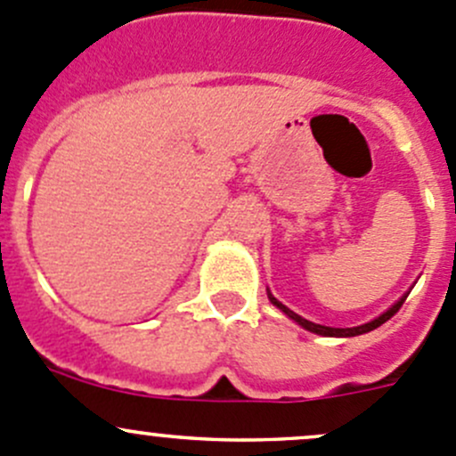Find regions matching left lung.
<instances>
[{"mask_svg":"<svg viewBox=\"0 0 456 456\" xmlns=\"http://www.w3.org/2000/svg\"><path fill=\"white\" fill-rule=\"evenodd\" d=\"M406 297H408V296L399 297V300L395 302V305L390 306L388 311H384V314H381L379 317H375V320L369 322V324L353 326V329H333V326H322V324H315V322H309V320H305V317H300V315H297V314H293L291 309H287V306H284L282 302H278V300H275V297L271 296V293H269V300H271V305H273V306H278V309L282 311L284 315H289V317H291L293 322H297V324H300V326H305V329H306V330H311V333H317V335H326V338H355V335L369 333V330L377 329V326H381V324H384V322H388L390 317H393L395 314H397V311L402 309V305H403V300H406Z\"/></svg>","mask_w":456,"mask_h":456,"instance_id":"left-lung-1","label":"left lung"}]
</instances>
